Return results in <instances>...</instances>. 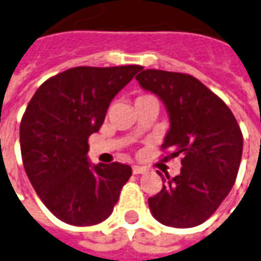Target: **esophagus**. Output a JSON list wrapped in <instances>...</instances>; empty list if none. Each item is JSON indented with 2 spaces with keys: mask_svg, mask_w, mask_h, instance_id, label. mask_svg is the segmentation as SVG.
Masks as SVG:
<instances>
[{
  "mask_svg": "<svg viewBox=\"0 0 261 261\" xmlns=\"http://www.w3.org/2000/svg\"><path fill=\"white\" fill-rule=\"evenodd\" d=\"M147 171V168L141 167V166H133V173L134 174H143Z\"/></svg>",
  "mask_w": 261,
  "mask_h": 261,
  "instance_id": "esophagus-1",
  "label": "esophagus"
}]
</instances>
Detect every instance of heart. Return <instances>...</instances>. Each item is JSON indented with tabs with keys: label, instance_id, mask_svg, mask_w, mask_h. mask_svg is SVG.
<instances>
[{
	"label": "heart",
	"instance_id": "obj_1",
	"mask_svg": "<svg viewBox=\"0 0 261 261\" xmlns=\"http://www.w3.org/2000/svg\"><path fill=\"white\" fill-rule=\"evenodd\" d=\"M148 98H153V97H150V95H141V97H138L136 101H141V100H148Z\"/></svg>",
	"mask_w": 261,
	"mask_h": 261
}]
</instances>
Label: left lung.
<instances>
[{
    "mask_svg": "<svg viewBox=\"0 0 261 261\" xmlns=\"http://www.w3.org/2000/svg\"><path fill=\"white\" fill-rule=\"evenodd\" d=\"M136 80L167 110L170 128L163 148L181 155L180 174L159 173L163 189L148 198L161 224L187 228L204 223L227 197L237 177L243 136L230 108L189 74L144 70Z\"/></svg>",
    "mask_w": 261,
    "mask_h": 261,
    "instance_id": "8db88e82",
    "label": "left lung"
}]
</instances>
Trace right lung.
Masks as SVG:
<instances>
[{
    "instance_id": "right-lung-1",
    "label": "right lung",
    "mask_w": 261,
    "mask_h": 261,
    "mask_svg": "<svg viewBox=\"0 0 261 261\" xmlns=\"http://www.w3.org/2000/svg\"><path fill=\"white\" fill-rule=\"evenodd\" d=\"M141 68H70L47 80L28 102L19 125L24 168L45 207L67 224L93 226L108 219L130 178L127 164H91L88 137Z\"/></svg>"
}]
</instances>
